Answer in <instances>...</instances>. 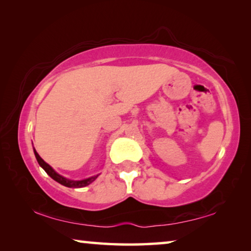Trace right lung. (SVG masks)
<instances>
[{"instance_id": "add662e5", "label": "right lung", "mask_w": 251, "mask_h": 251, "mask_svg": "<svg viewBox=\"0 0 251 251\" xmlns=\"http://www.w3.org/2000/svg\"><path fill=\"white\" fill-rule=\"evenodd\" d=\"M34 154H35L37 163H39L40 166L44 169V171L46 172V174H48V175L50 178H53L55 181L59 182V184L63 185V186L70 187V188H82V187L90 185L91 182L94 181L96 178L99 177V175H96V176H93V177L87 178V179H83V180H71V179H67V178L61 176V175H59V174H57L56 172H55L54 169L50 167L48 163H45V161L41 158L40 155L37 154V151H35V148H34Z\"/></svg>"}]
</instances>
